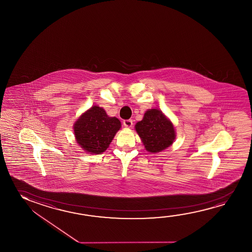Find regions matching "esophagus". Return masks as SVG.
<instances>
[{"mask_svg":"<svg viewBox=\"0 0 252 252\" xmlns=\"http://www.w3.org/2000/svg\"><path fill=\"white\" fill-rule=\"evenodd\" d=\"M123 124H124L125 126L126 127H132V120H124V122H123Z\"/></svg>","mask_w":252,"mask_h":252,"instance_id":"1","label":"esophagus"}]
</instances>
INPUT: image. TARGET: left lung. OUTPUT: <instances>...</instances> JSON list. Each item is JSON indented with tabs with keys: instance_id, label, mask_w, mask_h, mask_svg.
<instances>
[{
	"instance_id": "1",
	"label": "left lung",
	"mask_w": 252,
	"mask_h": 252,
	"mask_svg": "<svg viewBox=\"0 0 252 252\" xmlns=\"http://www.w3.org/2000/svg\"><path fill=\"white\" fill-rule=\"evenodd\" d=\"M135 130L145 149L150 153L161 152L172 145L176 139L173 124L158 109L145 112L143 120L135 125Z\"/></svg>"
}]
</instances>
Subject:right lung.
<instances>
[{
    "label": "right lung",
    "mask_w": 252,
    "mask_h": 252,
    "mask_svg": "<svg viewBox=\"0 0 252 252\" xmlns=\"http://www.w3.org/2000/svg\"><path fill=\"white\" fill-rule=\"evenodd\" d=\"M120 127V120L109 117L103 108L94 105L75 121L74 136L83 150L98 155L108 149Z\"/></svg>",
    "instance_id": "1"
}]
</instances>
